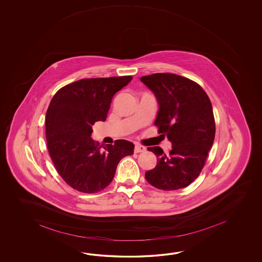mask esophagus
Instances as JSON below:
<instances>
[{
	"instance_id": "1",
	"label": "esophagus",
	"mask_w": 262,
	"mask_h": 262,
	"mask_svg": "<svg viewBox=\"0 0 262 262\" xmlns=\"http://www.w3.org/2000/svg\"><path fill=\"white\" fill-rule=\"evenodd\" d=\"M146 150V148L144 146H141V145L136 144L135 146V152H143Z\"/></svg>"
}]
</instances>
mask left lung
<instances>
[{
  "instance_id": "obj_1",
  "label": "left lung",
  "mask_w": 262,
  "mask_h": 262,
  "mask_svg": "<svg viewBox=\"0 0 262 262\" xmlns=\"http://www.w3.org/2000/svg\"><path fill=\"white\" fill-rule=\"evenodd\" d=\"M140 80L156 95L158 132L172 144L169 155L160 147L148 148L157 157V164L145 173V178L158 189L186 187L199 177L214 140L212 103L199 84L179 75L157 73Z\"/></svg>"
}]
</instances>
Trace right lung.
I'll list each match as a JSON object with an SVG mask.
<instances>
[{
    "label": "right lung",
    "mask_w": 262,
    "mask_h": 262,
    "mask_svg": "<svg viewBox=\"0 0 262 262\" xmlns=\"http://www.w3.org/2000/svg\"><path fill=\"white\" fill-rule=\"evenodd\" d=\"M131 76L86 78L59 90L46 114L48 150L58 173L68 185L96 193L112 183L119 162L134 154L132 142L118 139L100 144L91 138L95 122H105L113 95Z\"/></svg>",
    "instance_id": "1"
}]
</instances>
